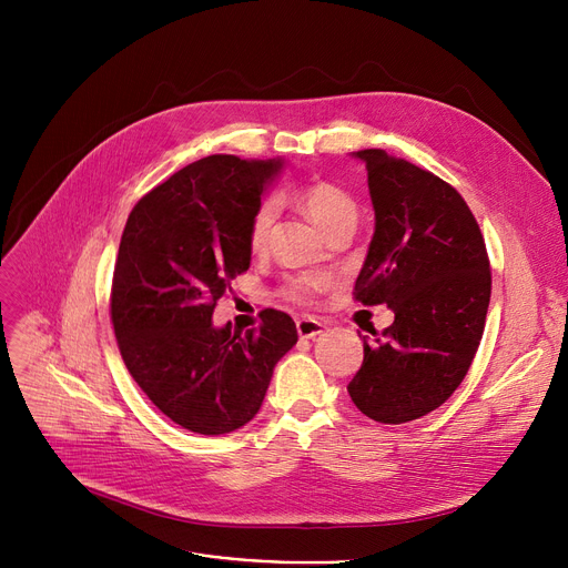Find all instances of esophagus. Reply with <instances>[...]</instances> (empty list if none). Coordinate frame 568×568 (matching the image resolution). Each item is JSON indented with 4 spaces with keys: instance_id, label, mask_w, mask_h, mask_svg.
Wrapping results in <instances>:
<instances>
[{
    "instance_id": "obj_1",
    "label": "esophagus",
    "mask_w": 568,
    "mask_h": 568,
    "mask_svg": "<svg viewBox=\"0 0 568 568\" xmlns=\"http://www.w3.org/2000/svg\"><path fill=\"white\" fill-rule=\"evenodd\" d=\"M296 332H300L302 338H315L324 332V324L315 317H302L296 320Z\"/></svg>"
}]
</instances>
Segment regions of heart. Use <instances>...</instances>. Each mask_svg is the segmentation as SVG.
<instances>
[{"label": "heart", "mask_w": 568, "mask_h": 568, "mask_svg": "<svg viewBox=\"0 0 568 568\" xmlns=\"http://www.w3.org/2000/svg\"><path fill=\"white\" fill-rule=\"evenodd\" d=\"M296 200L304 206V212L311 216V221L326 234L332 232L338 225H356V219H359V206H356L354 197L343 191L341 186L332 182H311L296 191ZM278 206L272 197L262 200L248 223V246L251 251L260 253L264 251L268 242V232H272V225L276 221ZM322 281L315 276H296L285 283L283 294L292 302H308L313 300V294L320 290Z\"/></svg>", "instance_id": "heart-1"}]
</instances>
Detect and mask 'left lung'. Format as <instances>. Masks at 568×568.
Masks as SVG:
<instances>
[{
	"label": "left lung",
	"mask_w": 568,
	"mask_h": 568,
	"mask_svg": "<svg viewBox=\"0 0 568 568\" xmlns=\"http://www.w3.org/2000/svg\"><path fill=\"white\" fill-rule=\"evenodd\" d=\"M375 234L354 300L386 304L394 324L364 336V364L347 384L373 422L407 424L437 409L465 379L490 304L484 234L463 195L384 149H362Z\"/></svg>",
	"instance_id": "left-lung-1"
}]
</instances>
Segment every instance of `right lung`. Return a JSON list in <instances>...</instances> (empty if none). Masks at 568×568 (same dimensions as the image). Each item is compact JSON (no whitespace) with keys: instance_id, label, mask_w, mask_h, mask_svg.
Returning <instances> with one entry per match:
<instances>
[{"instance_id":"1","label":"right lung","mask_w":568,"mask_h":568,"mask_svg":"<svg viewBox=\"0 0 568 568\" xmlns=\"http://www.w3.org/2000/svg\"><path fill=\"white\" fill-rule=\"evenodd\" d=\"M281 168V159L206 156L129 214L110 294L114 336L146 398L191 433L248 424L300 338L294 320L274 308L260 313V329L212 322L230 281L251 266L248 223Z\"/></svg>"}]
</instances>
